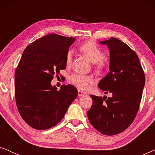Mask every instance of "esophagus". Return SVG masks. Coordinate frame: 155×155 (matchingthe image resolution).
I'll use <instances>...</instances> for the list:
<instances>
[{"label":"esophagus","instance_id":"1","mask_svg":"<svg viewBox=\"0 0 155 155\" xmlns=\"http://www.w3.org/2000/svg\"><path fill=\"white\" fill-rule=\"evenodd\" d=\"M78 97H82V96H84V95H86L85 92H82V91L80 90H78Z\"/></svg>","mask_w":155,"mask_h":155}]
</instances>
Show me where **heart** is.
<instances>
[{
  "label": "heart",
  "mask_w": 155,
  "mask_h": 155,
  "mask_svg": "<svg viewBox=\"0 0 155 155\" xmlns=\"http://www.w3.org/2000/svg\"><path fill=\"white\" fill-rule=\"evenodd\" d=\"M78 49L89 60L94 63V68L97 73H102L106 67V63L104 60L105 53L98 44L93 41H86L82 44ZM72 59L73 51L69 50L68 51L65 56V64L67 67H70L71 65ZM69 81L80 90H87L90 87V84L94 82V78L91 75L75 73L70 77Z\"/></svg>",
  "instance_id": "heart-1"
}]
</instances>
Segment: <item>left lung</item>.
<instances>
[{
	"label": "left lung",
	"instance_id": "left-lung-1",
	"mask_svg": "<svg viewBox=\"0 0 155 155\" xmlns=\"http://www.w3.org/2000/svg\"><path fill=\"white\" fill-rule=\"evenodd\" d=\"M110 51V72L99 87L111 97L91 95L92 105L87 112L94 128L106 135L119 134L128 128L138 111L145 83L143 69L134 51L116 39L101 41Z\"/></svg>",
	"mask_w": 155,
	"mask_h": 155
}]
</instances>
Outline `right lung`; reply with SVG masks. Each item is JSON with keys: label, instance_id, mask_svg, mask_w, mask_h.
<instances>
[{"label": "right lung", "instance_id": "1", "mask_svg": "<svg viewBox=\"0 0 155 155\" xmlns=\"http://www.w3.org/2000/svg\"><path fill=\"white\" fill-rule=\"evenodd\" d=\"M75 38L50 34L29 44L23 51L15 73V95L23 120L37 130L56 126L78 96L71 84L60 90L51 82L66 68L65 56Z\"/></svg>", "mask_w": 155, "mask_h": 155}]
</instances>
